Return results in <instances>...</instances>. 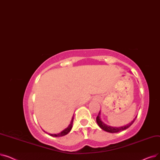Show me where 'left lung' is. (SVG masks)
I'll return each instance as SVG.
<instances>
[{"label":"left lung","instance_id":"left-lung-1","mask_svg":"<svg viewBox=\"0 0 160 160\" xmlns=\"http://www.w3.org/2000/svg\"><path fill=\"white\" fill-rule=\"evenodd\" d=\"M100 111L99 112L98 115L97 117V119H96L98 125L99 126V127L100 128H102L103 130L108 132H110V133H117V132H119L123 131L126 129L128 128L133 123V122L135 121L136 117H137V116H136L132 122H129L127 124H126L125 126H122V127H111V126H108V125L104 124L101 120H100Z\"/></svg>","mask_w":160,"mask_h":160}]
</instances>
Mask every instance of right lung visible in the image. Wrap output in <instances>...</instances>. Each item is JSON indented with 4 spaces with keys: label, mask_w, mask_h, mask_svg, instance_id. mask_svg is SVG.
Segmentation results:
<instances>
[{
    "label": "right lung",
    "mask_w": 160,
    "mask_h": 160,
    "mask_svg": "<svg viewBox=\"0 0 160 160\" xmlns=\"http://www.w3.org/2000/svg\"><path fill=\"white\" fill-rule=\"evenodd\" d=\"M73 119H74V115L72 116V118L71 119V121L69 124V125L67 127V128H66L65 129H64L63 131H62L61 132L58 133H48V135H50V136H52V137H62V136H65L67 135V133H68L72 129V123H73ZM45 132V131H44ZM47 133V132H46Z\"/></svg>",
    "instance_id": "right-lung-1"
}]
</instances>
